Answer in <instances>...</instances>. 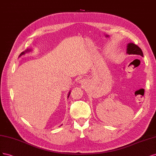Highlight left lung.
Returning a JSON list of instances; mask_svg holds the SVG:
<instances>
[{
  "label": "left lung",
  "mask_w": 156,
  "mask_h": 156,
  "mask_svg": "<svg viewBox=\"0 0 156 156\" xmlns=\"http://www.w3.org/2000/svg\"><path fill=\"white\" fill-rule=\"evenodd\" d=\"M126 48V54L131 55H140V56H143V53L142 50L140 49L137 45L133 43H129L127 44Z\"/></svg>",
  "instance_id": "left-lung-1"
}]
</instances>
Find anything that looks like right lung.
Returning <instances> with one entry per match:
<instances>
[{
  "label": "right lung",
  "mask_w": 156,
  "mask_h": 156,
  "mask_svg": "<svg viewBox=\"0 0 156 156\" xmlns=\"http://www.w3.org/2000/svg\"><path fill=\"white\" fill-rule=\"evenodd\" d=\"M31 51H32V49H30V48H27V49L26 50V51H23V52H21V54L19 55V58H20V57H21V56H23V55H24V54H26V53L30 52H31ZM70 93H71V91H69V94H68V96H67V98H69V95H70ZM61 126H62V124Z\"/></svg>",
  "instance_id": "add662e5"
}]
</instances>
